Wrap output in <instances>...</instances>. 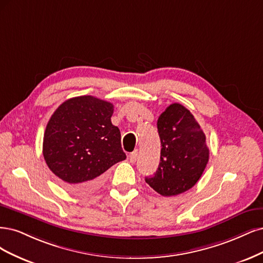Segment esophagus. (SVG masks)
Instances as JSON below:
<instances>
[{"label":"esophagus","mask_w":263,"mask_h":263,"mask_svg":"<svg viewBox=\"0 0 263 263\" xmlns=\"http://www.w3.org/2000/svg\"><path fill=\"white\" fill-rule=\"evenodd\" d=\"M129 158H130V162H131V163H135V162H137V158H138V149H135L134 152H132V153H130Z\"/></svg>","instance_id":"34e87169"}]
</instances>
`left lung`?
I'll return each mask as SVG.
<instances>
[{"label": "left lung", "instance_id": "8db88e82", "mask_svg": "<svg viewBox=\"0 0 263 263\" xmlns=\"http://www.w3.org/2000/svg\"><path fill=\"white\" fill-rule=\"evenodd\" d=\"M160 162L145 181L164 197L177 196L198 182L209 162L205 134L189 110L172 104L159 116Z\"/></svg>", "mask_w": 263, "mask_h": 263}]
</instances>
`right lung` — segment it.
<instances>
[{"label": "right lung", "instance_id": "add662e5", "mask_svg": "<svg viewBox=\"0 0 263 263\" xmlns=\"http://www.w3.org/2000/svg\"><path fill=\"white\" fill-rule=\"evenodd\" d=\"M114 105L94 96L65 100L50 118L42 154L48 167L73 192L98 188L105 172L126 158L111 123Z\"/></svg>", "mask_w": 263, "mask_h": 263}]
</instances>
